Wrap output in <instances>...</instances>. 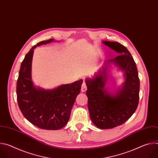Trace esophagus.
I'll use <instances>...</instances> for the list:
<instances>
[{
	"instance_id": "34e87169",
	"label": "esophagus",
	"mask_w": 158,
	"mask_h": 158,
	"mask_svg": "<svg viewBox=\"0 0 158 158\" xmlns=\"http://www.w3.org/2000/svg\"><path fill=\"white\" fill-rule=\"evenodd\" d=\"M87 90V85H86V83L85 82H83L82 84V86H81V91L82 93L86 91Z\"/></svg>"
}]
</instances>
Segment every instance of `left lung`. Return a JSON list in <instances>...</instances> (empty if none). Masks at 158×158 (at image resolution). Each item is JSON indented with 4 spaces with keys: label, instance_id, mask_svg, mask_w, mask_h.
<instances>
[{
    "label": "left lung",
    "instance_id": "left-lung-1",
    "mask_svg": "<svg viewBox=\"0 0 158 158\" xmlns=\"http://www.w3.org/2000/svg\"><path fill=\"white\" fill-rule=\"evenodd\" d=\"M119 55L105 62L102 71L93 78L86 79L88 109L91 119L100 129L120 126L136 111L139 103L140 82L138 69L129 51L118 42H102ZM114 62L124 72L126 81L123 87L114 94L105 89L107 63Z\"/></svg>",
    "mask_w": 158,
    "mask_h": 158
}]
</instances>
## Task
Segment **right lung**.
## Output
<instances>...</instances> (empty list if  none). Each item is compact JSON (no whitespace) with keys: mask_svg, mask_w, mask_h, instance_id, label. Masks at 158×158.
<instances>
[{"mask_svg":"<svg viewBox=\"0 0 158 158\" xmlns=\"http://www.w3.org/2000/svg\"><path fill=\"white\" fill-rule=\"evenodd\" d=\"M54 40H44L34 46L22 62L17 82V99L23 116L35 126L47 130H57L68 122L83 81L44 90L35 87L31 79V62L34 49Z\"/></svg>","mask_w":158,"mask_h":158,"instance_id":"right-lung-1","label":"right lung"}]
</instances>
